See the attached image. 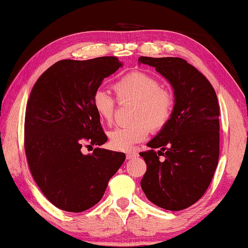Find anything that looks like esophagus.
Instances as JSON below:
<instances>
[{
  "mask_svg": "<svg viewBox=\"0 0 248 248\" xmlns=\"http://www.w3.org/2000/svg\"><path fill=\"white\" fill-rule=\"evenodd\" d=\"M139 156V153H138V150H135V149H133V150H128L127 152V159H133V158H135V157H138Z\"/></svg>",
  "mask_w": 248,
  "mask_h": 248,
  "instance_id": "esophagus-1",
  "label": "esophagus"
}]
</instances>
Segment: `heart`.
Returning a JSON list of instances; mask_svg holds the SVG:
<instances>
[{"label": "heart", "mask_w": 248, "mask_h": 248, "mask_svg": "<svg viewBox=\"0 0 248 248\" xmlns=\"http://www.w3.org/2000/svg\"><path fill=\"white\" fill-rule=\"evenodd\" d=\"M113 88L118 101L137 100L133 109L134 124L116 127L108 133L109 144L114 149L127 150L147 138L149 129L157 132L168 124L174 108V96L170 90L160 87L154 76L145 72L129 73L115 82ZM93 109L101 120L111 123L115 100L103 89H96L91 98Z\"/></svg>", "instance_id": "1"}]
</instances>
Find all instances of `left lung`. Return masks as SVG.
Listing matches in <instances>:
<instances>
[{
	"mask_svg": "<svg viewBox=\"0 0 248 248\" xmlns=\"http://www.w3.org/2000/svg\"><path fill=\"white\" fill-rule=\"evenodd\" d=\"M156 67L174 90L168 124L140 153L147 164L140 187L147 199L169 211H181L200 199L219 158V105L206 77L182 58L140 57ZM160 155L162 159H159Z\"/></svg>",
	"mask_w": 248,
	"mask_h": 248,
	"instance_id": "8db88e82",
	"label": "left lung"
}]
</instances>
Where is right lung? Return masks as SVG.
I'll use <instances>...</instances> for the list:
<instances>
[{"label":"right lung","instance_id":"right-lung-1","mask_svg":"<svg viewBox=\"0 0 248 248\" xmlns=\"http://www.w3.org/2000/svg\"><path fill=\"white\" fill-rule=\"evenodd\" d=\"M121 66L116 57L61 60L31 91L24 120L28 164L44 196L60 210L79 213L95 205L125 160L124 153L99 147L81 153L84 144L108 140L91 98Z\"/></svg>","mask_w":248,"mask_h":248}]
</instances>
